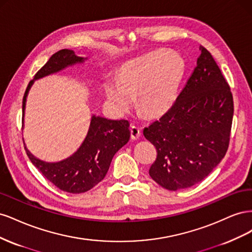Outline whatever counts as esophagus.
<instances>
[{"instance_id":"obj_1","label":"esophagus","mask_w":252,"mask_h":252,"mask_svg":"<svg viewBox=\"0 0 252 252\" xmlns=\"http://www.w3.org/2000/svg\"><path fill=\"white\" fill-rule=\"evenodd\" d=\"M130 133H131V139L132 140H138L141 135V129L136 126L130 127Z\"/></svg>"}]
</instances>
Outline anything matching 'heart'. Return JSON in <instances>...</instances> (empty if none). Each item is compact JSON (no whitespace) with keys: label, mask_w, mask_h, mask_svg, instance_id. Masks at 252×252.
Wrapping results in <instances>:
<instances>
[{"label":"heart","mask_w":252,"mask_h":252,"mask_svg":"<svg viewBox=\"0 0 252 252\" xmlns=\"http://www.w3.org/2000/svg\"><path fill=\"white\" fill-rule=\"evenodd\" d=\"M186 70L180 56L158 51L122 66L119 78H108L105 94L111 108L125 113L132 108L138 95L140 109L149 117L168 111L174 104Z\"/></svg>","instance_id":"1"}]
</instances>
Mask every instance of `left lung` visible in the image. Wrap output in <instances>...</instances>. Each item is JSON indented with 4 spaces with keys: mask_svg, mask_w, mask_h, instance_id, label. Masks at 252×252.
<instances>
[{
    "mask_svg": "<svg viewBox=\"0 0 252 252\" xmlns=\"http://www.w3.org/2000/svg\"><path fill=\"white\" fill-rule=\"evenodd\" d=\"M201 55L172 107L143 134L158 156L149 175L165 189L180 190L203 181L228 149L233 117L230 87L211 53Z\"/></svg>",
    "mask_w": 252,
    "mask_h": 252,
    "instance_id": "8db88e82",
    "label": "left lung"
}]
</instances>
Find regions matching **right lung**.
Returning a JSON list of instances; mask_svg holds the SVG:
<instances>
[{
    "label": "right lung",
    "instance_id": "1",
    "mask_svg": "<svg viewBox=\"0 0 252 252\" xmlns=\"http://www.w3.org/2000/svg\"><path fill=\"white\" fill-rule=\"evenodd\" d=\"M87 58L78 57L73 50L62 49L52 55L29 82L23 97V124L26 100L35 80L60 72L65 68L85 62ZM130 138L127 120H108L91 117L86 138L78 150L60 162H45L34 157L26 145L25 150L35 168L59 189L69 193H83L98 184L107 173L113 156L127 144Z\"/></svg>",
    "mask_w": 252,
    "mask_h": 252
}]
</instances>
